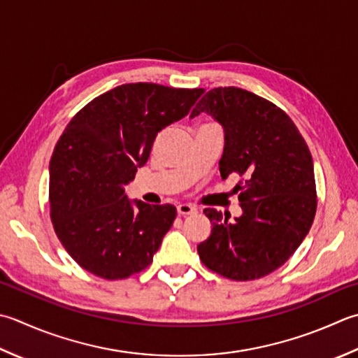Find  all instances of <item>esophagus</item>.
Instances as JSON below:
<instances>
[{"label": "esophagus", "instance_id": "1", "mask_svg": "<svg viewBox=\"0 0 358 358\" xmlns=\"http://www.w3.org/2000/svg\"><path fill=\"white\" fill-rule=\"evenodd\" d=\"M177 213L180 215H191V214L197 213V208L189 205V203H180V205L177 206Z\"/></svg>", "mask_w": 358, "mask_h": 358}]
</instances>
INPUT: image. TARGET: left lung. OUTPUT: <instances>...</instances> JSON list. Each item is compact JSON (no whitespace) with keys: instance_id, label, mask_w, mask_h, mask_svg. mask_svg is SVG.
Instances as JSON below:
<instances>
[{"instance_id":"1","label":"left lung","mask_w":358,"mask_h":358,"mask_svg":"<svg viewBox=\"0 0 358 358\" xmlns=\"http://www.w3.org/2000/svg\"><path fill=\"white\" fill-rule=\"evenodd\" d=\"M211 115L225 131L222 178L237 173L242 215L206 208L211 236L201 262L233 281H253L281 267L304 241L317 213L313 161L296 125L279 107L236 87L201 97L191 117Z\"/></svg>"}]
</instances>
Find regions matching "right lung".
Instances as JSON below:
<instances>
[{
    "label": "right lung",
    "instance_id": "right-lung-1",
    "mask_svg": "<svg viewBox=\"0 0 358 358\" xmlns=\"http://www.w3.org/2000/svg\"><path fill=\"white\" fill-rule=\"evenodd\" d=\"M203 93L125 83L69 121L49 163V205L55 234L82 268L115 281L152 264L177 208L130 201L124 186L147 163L158 133Z\"/></svg>",
    "mask_w": 358,
    "mask_h": 358
}]
</instances>
